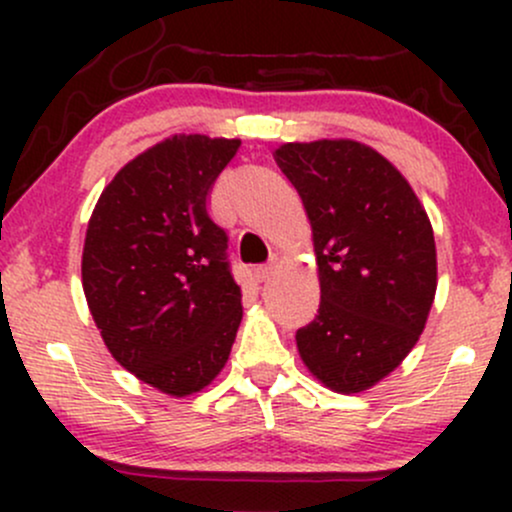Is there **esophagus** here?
I'll list each match as a JSON object with an SVG mask.
<instances>
[{
	"label": "esophagus",
	"mask_w": 512,
	"mask_h": 512,
	"mask_svg": "<svg viewBox=\"0 0 512 512\" xmlns=\"http://www.w3.org/2000/svg\"><path fill=\"white\" fill-rule=\"evenodd\" d=\"M272 274H274L272 264H262V267L255 269V279L260 281V284H262V281H269V276H272Z\"/></svg>",
	"instance_id": "34e87169"
}]
</instances>
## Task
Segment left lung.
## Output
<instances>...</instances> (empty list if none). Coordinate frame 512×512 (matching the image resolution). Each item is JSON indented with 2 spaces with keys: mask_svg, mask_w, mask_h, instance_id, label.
Instances as JSON below:
<instances>
[{
  "mask_svg": "<svg viewBox=\"0 0 512 512\" xmlns=\"http://www.w3.org/2000/svg\"><path fill=\"white\" fill-rule=\"evenodd\" d=\"M274 158L303 199L320 279L298 354L332 392H366L426 327L438 286L431 219L409 180L356 139L289 142Z\"/></svg>",
  "mask_w": 512,
  "mask_h": 512,
  "instance_id": "left-lung-1",
  "label": "left lung"
}]
</instances>
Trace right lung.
<instances>
[{
  "label": "right lung",
  "instance_id": "right-lung-1",
  "mask_svg": "<svg viewBox=\"0 0 512 512\" xmlns=\"http://www.w3.org/2000/svg\"><path fill=\"white\" fill-rule=\"evenodd\" d=\"M240 139L173 134L105 185L88 219L81 286L113 358L168 397H190L231 356L243 293L209 192Z\"/></svg>",
  "mask_w": 512,
  "mask_h": 512
}]
</instances>
